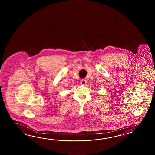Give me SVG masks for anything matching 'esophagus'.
<instances>
[{"label":"esophagus","mask_w":155,"mask_h":155,"mask_svg":"<svg viewBox=\"0 0 155 155\" xmlns=\"http://www.w3.org/2000/svg\"><path fill=\"white\" fill-rule=\"evenodd\" d=\"M86 80L85 79H82V80H81V81H80V84L82 85H85L86 84Z\"/></svg>","instance_id":"1"}]
</instances>
